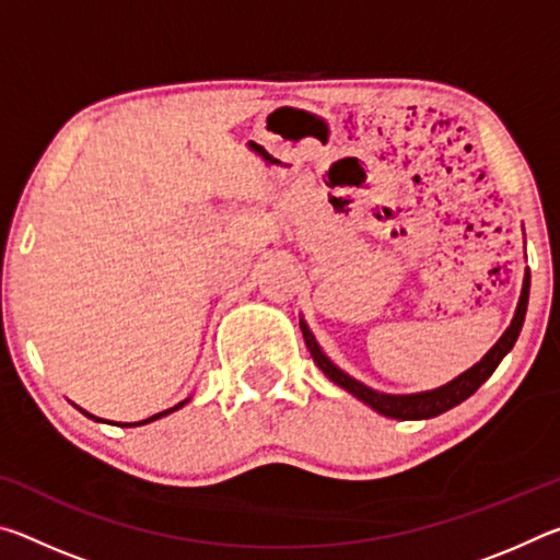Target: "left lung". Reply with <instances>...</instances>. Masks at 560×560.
Wrapping results in <instances>:
<instances>
[{"label":"left lung","instance_id":"1","mask_svg":"<svg viewBox=\"0 0 560 560\" xmlns=\"http://www.w3.org/2000/svg\"><path fill=\"white\" fill-rule=\"evenodd\" d=\"M528 287H530V273L526 271L524 277V289H521V299L516 306V316L511 320V326L506 328V334L497 340V346L489 350V353L479 360L477 365L469 368L467 373H462L459 377H454L452 383L438 387V390L430 393H417V395H385L371 390V387L353 381V377L346 375L340 368H336L330 360L324 355V350L316 343L314 334H311L308 326L301 320V334L303 340H306V348L311 350V358L314 363L324 371L330 381L336 385L346 387L348 393H353L358 400H363L365 405H371L373 410H377L385 417H395V420H428V417H438L442 412L452 410L454 405H459L462 400H467L469 395H474L481 387V383L497 371V365L501 363L511 348H514L516 338L521 334V326H524V316H526V306H528Z\"/></svg>","mask_w":560,"mask_h":560}]
</instances>
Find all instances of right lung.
<instances>
[{
	"instance_id": "add662e5",
	"label": "right lung",
	"mask_w": 560,
	"mask_h": 560,
	"mask_svg": "<svg viewBox=\"0 0 560 560\" xmlns=\"http://www.w3.org/2000/svg\"><path fill=\"white\" fill-rule=\"evenodd\" d=\"M187 400H183V402H177L175 407H170V410H165V412H158V415H153V417H148V420H143V422H136V424H148V422H153V420H158V417H165V415H170V412H175V410H179V407H183ZM83 412V410H81ZM83 415H89V412H83ZM91 420H98V417H93V415H89ZM98 422H103V420H98ZM122 428H132V424H122Z\"/></svg>"
}]
</instances>
